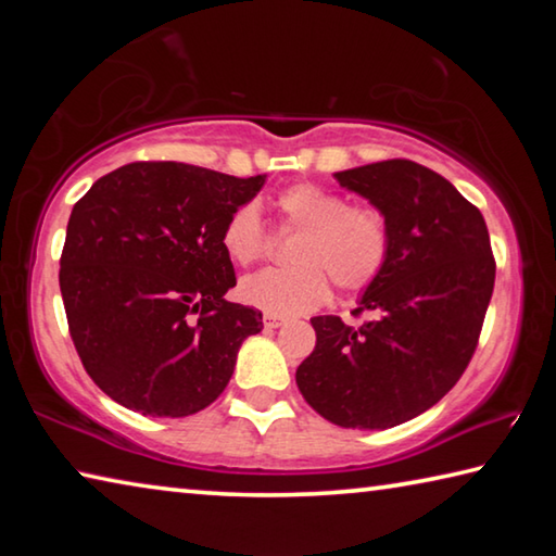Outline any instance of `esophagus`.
Instances as JSON below:
<instances>
[{
    "mask_svg": "<svg viewBox=\"0 0 556 556\" xmlns=\"http://www.w3.org/2000/svg\"><path fill=\"white\" fill-rule=\"evenodd\" d=\"M262 321H265V326H267V328H279V326H285V318L277 316V314H265V316H262Z\"/></svg>",
    "mask_w": 556,
    "mask_h": 556,
    "instance_id": "esophagus-1",
    "label": "esophagus"
}]
</instances>
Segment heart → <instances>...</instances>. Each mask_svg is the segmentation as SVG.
Returning a JSON list of instances; mask_svg holds the SVG:
<instances>
[{
	"instance_id": "1",
	"label": "heart",
	"mask_w": 556,
	"mask_h": 556,
	"mask_svg": "<svg viewBox=\"0 0 556 556\" xmlns=\"http://www.w3.org/2000/svg\"><path fill=\"white\" fill-rule=\"evenodd\" d=\"M277 205L289 228L301 230L291 250L294 267H271L248 277L240 296L267 314L299 316L326 304L331 279L341 289H363L380 277L390 255V230L368 205H348L341 193L318 184H296ZM223 250L238 265L265 252V225L255 203H242L223 225Z\"/></svg>"
}]
</instances>
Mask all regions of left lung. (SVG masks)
<instances>
[{
	"label": "left lung",
	"mask_w": 556,
	"mask_h": 556,
	"mask_svg": "<svg viewBox=\"0 0 556 556\" xmlns=\"http://www.w3.org/2000/svg\"><path fill=\"white\" fill-rule=\"evenodd\" d=\"M390 230L388 265L355 314L316 316V348L296 368L304 400L345 429H390L419 417L464 375L491 304L495 260L481 211L409 159L336 172Z\"/></svg>",
	"instance_id": "8db88e82"
}]
</instances>
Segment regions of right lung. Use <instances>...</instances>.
<instances>
[{"label": "right lung", "instance_id": "obj_1", "mask_svg": "<svg viewBox=\"0 0 556 556\" xmlns=\"http://www.w3.org/2000/svg\"><path fill=\"white\" fill-rule=\"evenodd\" d=\"M267 176L135 162L73 205L61 255L71 338L98 388L144 417H188L228 388L262 314L223 296L235 269L220 235Z\"/></svg>", "mask_w": 556, "mask_h": 556}]
</instances>
